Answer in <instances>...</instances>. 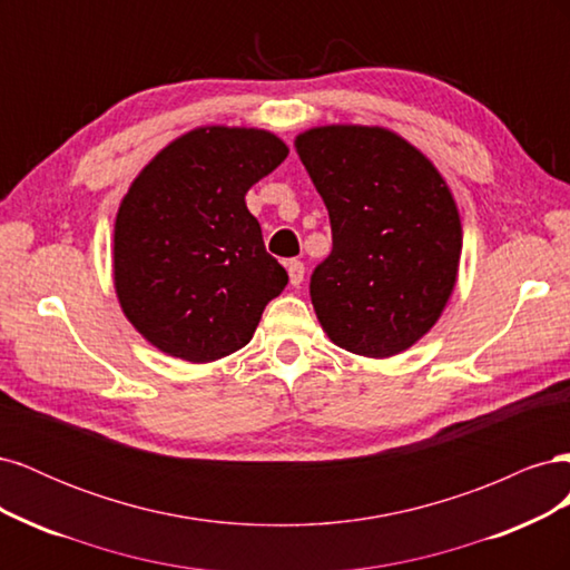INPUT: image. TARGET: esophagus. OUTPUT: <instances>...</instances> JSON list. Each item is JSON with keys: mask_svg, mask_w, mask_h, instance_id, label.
<instances>
[{"mask_svg": "<svg viewBox=\"0 0 570 570\" xmlns=\"http://www.w3.org/2000/svg\"><path fill=\"white\" fill-rule=\"evenodd\" d=\"M287 273H289L292 287H299L302 281H304V264L297 262V258H289V262H287Z\"/></svg>", "mask_w": 570, "mask_h": 570, "instance_id": "obj_1", "label": "esophagus"}]
</instances>
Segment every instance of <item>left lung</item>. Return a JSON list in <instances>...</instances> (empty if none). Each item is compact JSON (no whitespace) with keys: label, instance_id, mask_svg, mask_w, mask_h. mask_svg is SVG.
Segmentation results:
<instances>
[{"label":"left lung","instance_id":"8db88e82","mask_svg":"<svg viewBox=\"0 0 570 570\" xmlns=\"http://www.w3.org/2000/svg\"><path fill=\"white\" fill-rule=\"evenodd\" d=\"M295 147L333 230V252L308 285L323 331L358 356L406 352L456 285L463 237L450 185L381 126H318Z\"/></svg>","mask_w":570,"mask_h":570}]
</instances>
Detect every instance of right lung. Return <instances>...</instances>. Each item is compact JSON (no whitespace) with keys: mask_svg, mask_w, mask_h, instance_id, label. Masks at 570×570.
<instances>
[{"mask_svg":"<svg viewBox=\"0 0 570 570\" xmlns=\"http://www.w3.org/2000/svg\"><path fill=\"white\" fill-rule=\"evenodd\" d=\"M287 151L268 130L204 126L132 180L114 226V287L135 331L164 354L209 364L243 350L285 289L245 195Z\"/></svg>","mask_w":570,"mask_h":570,"instance_id":"right-lung-1","label":"right lung"}]
</instances>
